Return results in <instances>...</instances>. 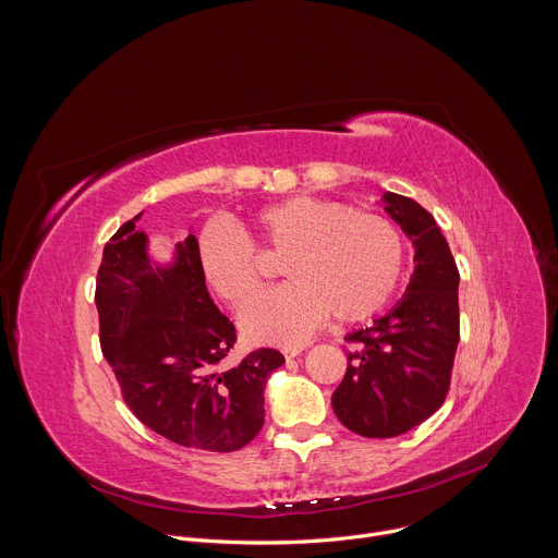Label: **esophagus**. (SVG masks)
I'll use <instances>...</instances> for the list:
<instances>
[{
  "label": "esophagus",
  "mask_w": 558,
  "mask_h": 558,
  "mask_svg": "<svg viewBox=\"0 0 558 558\" xmlns=\"http://www.w3.org/2000/svg\"><path fill=\"white\" fill-rule=\"evenodd\" d=\"M302 353V347H282V355L287 357V360H291V357H298Z\"/></svg>",
  "instance_id": "esophagus-1"
}]
</instances>
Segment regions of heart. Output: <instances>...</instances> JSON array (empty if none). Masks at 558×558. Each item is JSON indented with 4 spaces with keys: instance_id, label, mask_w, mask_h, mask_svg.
I'll return each mask as SVG.
<instances>
[{
    "instance_id": "obj_1",
    "label": "heart",
    "mask_w": 558,
    "mask_h": 558,
    "mask_svg": "<svg viewBox=\"0 0 558 558\" xmlns=\"http://www.w3.org/2000/svg\"><path fill=\"white\" fill-rule=\"evenodd\" d=\"M245 233L222 222L203 227L198 267L222 302L241 308L260 289L257 253L284 256L282 274L291 282L263 293L241 315L256 342L298 344L331 313L344 325L362 323L392 298L404 274L402 229L336 201L284 198L258 209Z\"/></svg>"
}]
</instances>
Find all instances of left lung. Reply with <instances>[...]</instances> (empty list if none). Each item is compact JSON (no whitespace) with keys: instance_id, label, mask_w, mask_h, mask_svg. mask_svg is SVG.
<instances>
[{"instance_id":"obj_1","label":"left lung","mask_w":558,"mask_h":558,"mask_svg":"<svg viewBox=\"0 0 558 558\" xmlns=\"http://www.w3.org/2000/svg\"><path fill=\"white\" fill-rule=\"evenodd\" d=\"M381 203L413 241L415 271L400 302L349 333V366L331 397L338 420L371 439L409 433L444 404L459 344V271L441 229L413 198L386 192Z\"/></svg>"}]
</instances>
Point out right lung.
Listing matches in <instances>:
<instances>
[{"label": "right lung", "mask_w": 558, "mask_h": 558, "mask_svg": "<svg viewBox=\"0 0 558 558\" xmlns=\"http://www.w3.org/2000/svg\"><path fill=\"white\" fill-rule=\"evenodd\" d=\"M138 218L110 238L97 274L104 357L154 433L196 450L243 448L265 424V384L284 357L258 349L225 368L235 329L209 298L196 235L177 243L172 265H156Z\"/></svg>", "instance_id": "obj_1"}]
</instances>
